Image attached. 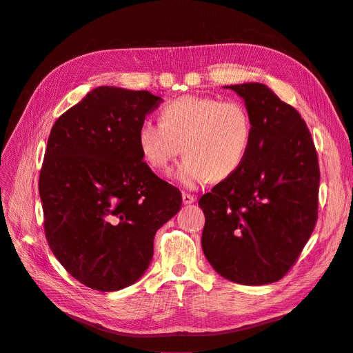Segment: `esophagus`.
<instances>
[{
	"mask_svg": "<svg viewBox=\"0 0 353 353\" xmlns=\"http://www.w3.org/2000/svg\"><path fill=\"white\" fill-rule=\"evenodd\" d=\"M196 201V197L193 194H188V193H184L183 194V203L184 205H191V203Z\"/></svg>",
	"mask_w": 353,
	"mask_h": 353,
	"instance_id": "34e87169",
	"label": "esophagus"
}]
</instances>
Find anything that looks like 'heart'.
<instances>
[{"label": "heart", "mask_w": 353, "mask_h": 353, "mask_svg": "<svg viewBox=\"0 0 353 353\" xmlns=\"http://www.w3.org/2000/svg\"><path fill=\"white\" fill-rule=\"evenodd\" d=\"M252 135V117L243 103L184 95L163 105L160 122L141 121L137 144L145 163L159 170L168 169L183 150L175 176L184 187L196 188L209 178L222 181L236 174Z\"/></svg>", "instance_id": "1"}]
</instances>
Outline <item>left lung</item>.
I'll list each match as a JSON object with an SVG mask.
<instances>
[{
  "label": "left lung",
  "mask_w": 353,
  "mask_h": 353,
  "mask_svg": "<svg viewBox=\"0 0 353 353\" xmlns=\"http://www.w3.org/2000/svg\"><path fill=\"white\" fill-rule=\"evenodd\" d=\"M249 110L248 157L201 196V248L219 275L244 285L281 280L318 219L319 165L305 121L263 83L230 85Z\"/></svg>",
  "instance_id": "left-lung-1"
}]
</instances>
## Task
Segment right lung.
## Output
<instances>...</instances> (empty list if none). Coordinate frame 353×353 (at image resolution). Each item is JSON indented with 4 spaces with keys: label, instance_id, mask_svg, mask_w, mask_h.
<instances>
[{
    "label": "right lung",
    "instance_id": "right-lung-1",
    "mask_svg": "<svg viewBox=\"0 0 353 353\" xmlns=\"http://www.w3.org/2000/svg\"><path fill=\"white\" fill-rule=\"evenodd\" d=\"M162 99L99 87L52 125L39 174L51 252L83 285L116 292L153 259L156 231L181 209L179 190L159 178L137 130Z\"/></svg>",
    "mask_w": 353,
    "mask_h": 353
}]
</instances>
